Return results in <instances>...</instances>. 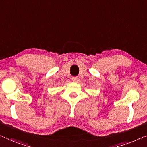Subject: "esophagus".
<instances>
[{
  "label": "esophagus",
  "instance_id": "obj_1",
  "mask_svg": "<svg viewBox=\"0 0 147 147\" xmlns=\"http://www.w3.org/2000/svg\"><path fill=\"white\" fill-rule=\"evenodd\" d=\"M71 79L72 80L74 81V82H76V81L78 80V76H72Z\"/></svg>",
  "mask_w": 147,
  "mask_h": 147
}]
</instances>
